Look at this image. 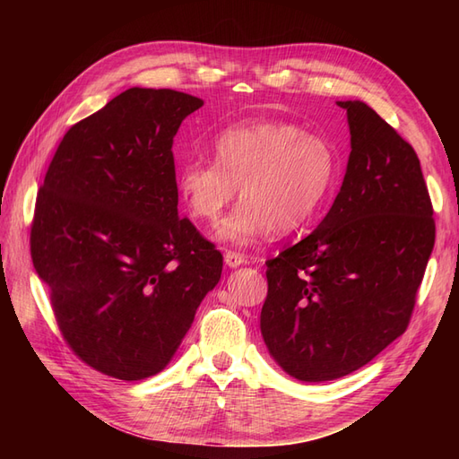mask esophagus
Instances as JSON below:
<instances>
[{
	"mask_svg": "<svg viewBox=\"0 0 459 459\" xmlns=\"http://www.w3.org/2000/svg\"><path fill=\"white\" fill-rule=\"evenodd\" d=\"M224 262L228 264L230 268H238V266H241V264L247 262V256L243 253H238V251H226L224 253Z\"/></svg>",
	"mask_w": 459,
	"mask_h": 459,
	"instance_id": "34e87169",
	"label": "esophagus"
}]
</instances>
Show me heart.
Returning <instances> with one entry per match:
<instances>
[{
  "label": "heart",
  "instance_id": "b5f03b06",
  "mask_svg": "<svg viewBox=\"0 0 459 459\" xmlns=\"http://www.w3.org/2000/svg\"><path fill=\"white\" fill-rule=\"evenodd\" d=\"M214 160L179 166L176 187L187 212L214 224L241 189L218 238L247 245L272 230L289 233L316 214L335 182L339 159L324 135L290 122L241 124L214 140Z\"/></svg>",
  "mask_w": 459,
  "mask_h": 459
}]
</instances>
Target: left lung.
<instances>
[{
	"instance_id": "obj_1",
	"label": "left lung",
	"mask_w": 459,
	"mask_h": 459,
	"mask_svg": "<svg viewBox=\"0 0 459 459\" xmlns=\"http://www.w3.org/2000/svg\"><path fill=\"white\" fill-rule=\"evenodd\" d=\"M339 195L319 226L266 262L260 331L290 377H344L406 331L435 247L433 204L413 147L362 101Z\"/></svg>"
}]
</instances>
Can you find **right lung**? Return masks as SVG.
Wrapping results in <instances>:
<instances>
[{"label":"right lung","mask_w":459,"mask_h":459,"mask_svg":"<svg viewBox=\"0 0 459 459\" xmlns=\"http://www.w3.org/2000/svg\"><path fill=\"white\" fill-rule=\"evenodd\" d=\"M203 100L130 88L65 134L36 199L30 255L73 352L140 381L170 362L221 253L178 216L172 143Z\"/></svg>","instance_id":"right-lung-1"}]
</instances>
